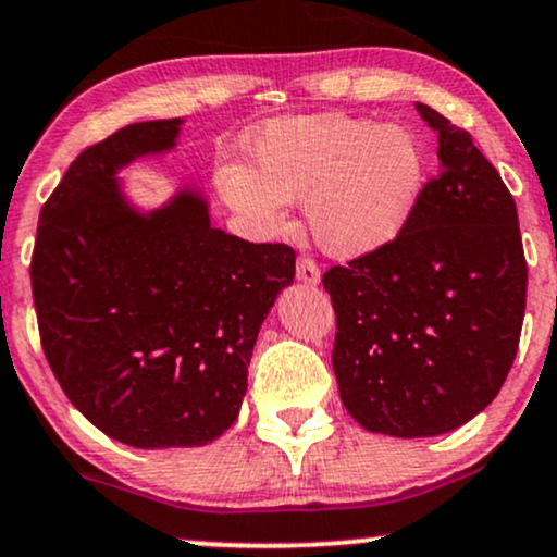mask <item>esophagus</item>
<instances>
[{
    "label": "esophagus",
    "mask_w": 557,
    "mask_h": 557,
    "mask_svg": "<svg viewBox=\"0 0 557 557\" xmlns=\"http://www.w3.org/2000/svg\"><path fill=\"white\" fill-rule=\"evenodd\" d=\"M297 278L302 281L305 286H318L320 284V268L315 260L299 258L297 260Z\"/></svg>",
    "instance_id": "esophagus-1"
}]
</instances>
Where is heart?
I'll return each mask as SVG.
<instances>
[{"mask_svg": "<svg viewBox=\"0 0 557 557\" xmlns=\"http://www.w3.org/2000/svg\"><path fill=\"white\" fill-rule=\"evenodd\" d=\"M428 180L411 129L346 114L286 116L260 129L250 169H219L221 195L258 234L286 226V202L305 200L312 239L333 258H364L409 224Z\"/></svg>", "mask_w": 557, "mask_h": 557, "instance_id": "heart-1", "label": "heart"}]
</instances>
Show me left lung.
<instances>
[{
  "instance_id": "8db88e82",
  "label": "left lung",
  "mask_w": 557,
  "mask_h": 557,
  "mask_svg": "<svg viewBox=\"0 0 557 557\" xmlns=\"http://www.w3.org/2000/svg\"><path fill=\"white\" fill-rule=\"evenodd\" d=\"M417 111L437 133L441 172L388 247L323 273L344 407L394 437L443 435L480 414L506 383L527 307L513 195L467 129Z\"/></svg>"
}]
</instances>
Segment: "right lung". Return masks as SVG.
Wrapping results in <instances>:
<instances>
[{"instance_id": "obj_1", "label": "right lung", "mask_w": 557, "mask_h": 557, "mask_svg": "<svg viewBox=\"0 0 557 557\" xmlns=\"http://www.w3.org/2000/svg\"><path fill=\"white\" fill-rule=\"evenodd\" d=\"M182 120L135 122L70 163L38 219L33 305L49 368L75 409L133 448L224 435L278 292L289 245L211 226L198 189L137 211L116 172L176 146Z\"/></svg>"}]
</instances>
